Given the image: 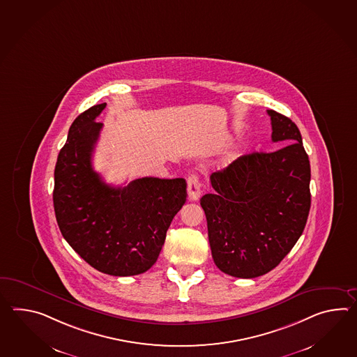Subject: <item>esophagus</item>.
<instances>
[{
    "label": "esophagus",
    "instance_id": "obj_1",
    "mask_svg": "<svg viewBox=\"0 0 357 357\" xmlns=\"http://www.w3.org/2000/svg\"><path fill=\"white\" fill-rule=\"evenodd\" d=\"M187 190H188V199L198 201L201 196V183L197 175H190L187 181Z\"/></svg>",
    "mask_w": 357,
    "mask_h": 357
}]
</instances>
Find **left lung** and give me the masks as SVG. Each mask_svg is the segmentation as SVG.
<instances>
[{"instance_id": "obj_1", "label": "left lung", "mask_w": 357, "mask_h": 357, "mask_svg": "<svg viewBox=\"0 0 357 357\" xmlns=\"http://www.w3.org/2000/svg\"><path fill=\"white\" fill-rule=\"evenodd\" d=\"M271 141L284 147L252 152L210 176L201 197L215 265L236 278L269 273L294 248L309 216V156L292 120L268 110Z\"/></svg>"}]
</instances>
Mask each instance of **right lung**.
<instances>
[{
  "label": "right lung",
  "mask_w": 357,
  "mask_h": 357,
  "mask_svg": "<svg viewBox=\"0 0 357 357\" xmlns=\"http://www.w3.org/2000/svg\"><path fill=\"white\" fill-rule=\"evenodd\" d=\"M106 103L73 121L55 167L54 208L60 231L96 270L138 275L159 257L167 231L187 199L183 178L146 176L111 187L92 167L102 123L95 121Z\"/></svg>",
  "instance_id": "obj_1"
}]
</instances>
